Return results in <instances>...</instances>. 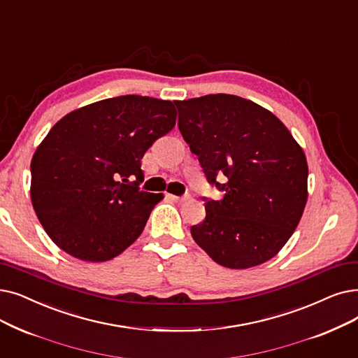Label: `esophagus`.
Returning <instances> with one entry per match:
<instances>
[{"mask_svg":"<svg viewBox=\"0 0 358 358\" xmlns=\"http://www.w3.org/2000/svg\"><path fill=\"white\" fill-rule=\"evenodd\" d=\"M168 197H169L171 200H174V201H185V200H189V199H190V196H189V194H184V196H174V194H168Z\"/></svg>","mask_w":358,"mask_h":358,"instance_id":"esophagus-1","label":"esophagus"}]
</instances>
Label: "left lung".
Returning a JSON list of instances; mask_svg holds the SVG:
<instances>
[{"instance_id": "obj_1", "label": "left lung", "mask_w": 358, "mask_h": 358, "mask_svg": "<svg viewBox=\"0 0 358 358\" xmlns=\"http://www.w3.org/2000/svg\"><path fill=\"white\" fill-rule=\"evenodd\" d=\"M178 129L210 184L194 241L221 266L253 268L272 259L297 228L307 201L301 146L265 108L227 93L176 101ZM224 178L220 183L215 178Z\"/></svg>"}]
</instances>
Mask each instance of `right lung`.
Listing matches in <instances>:
<instances>
[{"label":"right lung","instance_id":"1","mask_svg":"<svg viewBox=\"0 0 358 358\" xmlns=\"http://www.w3.org/2000/svg\"><path fill=\"white\" fill-rule=\"evenodd\" d=\"M176 120L171 101L126 95L79 108L50 130L30 162V199L61 250L105 262L138 238L164 199L138 190L141 161Z\"/></svg>","mask_w":358,"mask_h":358}]
</instances>
